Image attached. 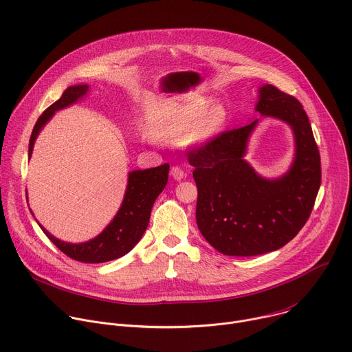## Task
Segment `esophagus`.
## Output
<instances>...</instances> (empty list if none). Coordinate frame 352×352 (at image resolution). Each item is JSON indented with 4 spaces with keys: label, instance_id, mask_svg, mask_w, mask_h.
Returning <instances> with one entry per match:
<instances>
[{
    "label": "esophagus",
    "instance_id": "1",
    "mask_svg": "<svg viewBox=\"0 0 352 352\" xmlns=\"http://www.w3.org/2000/svg\"><path fill=\"white\" fill-rule=\"evenodd\" d=\"M171 175H173L174 179L181 181V179L186 175V173H185L179 166H173V167H171Z\"/></svg>",
    "mask_w": 352,
    "mask_h": 352
}]
</instances>
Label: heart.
I'll list each match as a JSON object with an SVG mask.
<instances>
[{"mask_svg":"<svg viewBox=\"0 0 352 352\" xmlns=\"http://www.w3.org/2000/svg\"><path fill=\"white\" fill-rule=\"evenodd\" d=\"M208 100L181 106L166 114L153 126V132L162 138H179L188 131L192 143H204L216 135L227 121V111L221 104L208 109Z\"/></svg>","mask_w":352,"mask_h":352,"instance_id":"heart-1","label":"heart"}]
</instances>
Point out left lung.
Instances as JSON below:
<instances>
[{
	"label": "left lung",
	"mask_w": 352,
	"mask_h": 352,
	"mask_svg": "<svg viewBox=\"0 0 352 352\" xmlns=\"http://www.w3.org/2000/svg\"><path fill=\"white\" fill-rule=\"evenodd\" d=\"M259 91L256 111L285 121L295 135V160L285 175L265 179L243 160L258 120L186 153L195 167L199 231L228 256L263 255L288 243L308 221L320 188V155L302 104L273 85Z\"/></svg>",
	"instance_id": "1"
}]
</instances>
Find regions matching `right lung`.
<instances>
[{"mask_svg": "<svg viewBox=\"0 0 352 352\" xmlns=\"http://www.w3.org/2000/svg\"><path fill=\"white\" fill-rule=\"evenodd\" d=\"M87 89L89 86L86 85L71 86L63 93L60 100L44 110L32 131L29 142V157L41 126L53 117L54 111L61 110L80 100L87 93ZM168 171L170 164L166 163L155 168L136 170L129 173L125 197L117 216L102 234L91 241L83 243L63 242L45 231L41 226L40 227L48 239L63 254L74 261L82 263H104L118 259L126 255L131 249H133V246L139 242L143 232L146 231L155 200L167 185Z\"/></svg>", "mask_w": 352, "mask_h": 352, "instance_id": "right-lung-1", "label": "right lung"}]
</instances>
